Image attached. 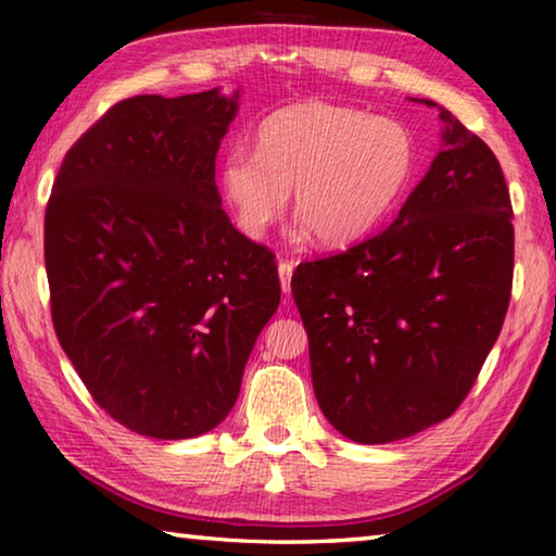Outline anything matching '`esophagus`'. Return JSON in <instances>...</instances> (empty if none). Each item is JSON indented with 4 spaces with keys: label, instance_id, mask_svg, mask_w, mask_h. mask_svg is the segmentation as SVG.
I'll list each match as a JSON object with an SVG mask.
<instances>
[{
    "label": "esophagus",
    "instance_id": "obj_1",
    "mask_svg": "<svg viewBox=\"0 0 556 556\" xmlns=\"http://www.w3.org/2000/svg\"><path fill=\"white\" fill-rule=\"evenodd\" d=\"M291 271H294V265L291 262H279V281H281V291H285V296L291 294Z\"/></svg>",
    "mask_w": 556,
    "mask_h": 556
}]
</instances>
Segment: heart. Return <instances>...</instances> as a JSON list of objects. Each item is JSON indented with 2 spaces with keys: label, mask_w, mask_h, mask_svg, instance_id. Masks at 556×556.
Listing matches in <instances>:
<instances>
[{
  "label": "heart",
  "mask_w": 556,
  "mask_h": 556,
  "mask_svg": "<svg viewBox=\"0 0 556 556\" xmlns=\"http://www.w3.org/2000/svg\"><path fill=\"white\" fill-rule=\"evenodd\" d=\"M414 172L417 144L407 125L308 100L262 119L257 152L230 147L220 188L250 238L279 220L294 191L299 232H314L324 248H345L397 208Z\"/></svg>",
  "instance_id": "obj_1"
}]
</instances>
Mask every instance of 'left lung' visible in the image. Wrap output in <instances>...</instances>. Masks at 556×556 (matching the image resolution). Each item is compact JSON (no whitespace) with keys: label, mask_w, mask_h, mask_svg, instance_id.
Masks as SVG:
<instances>
[{"label":"left lung","mask_w":556,"mask_h":556,"mask_svg":"<svg viewBox=\"0 0 556 556\" xmlns=\"http://www.w3.org/2000/svg\"><path fill=\"white\" fill-rule=\"evenodd\" d=\"M441 152L388 230L299 265L291 294L324 417L357 444L439 425L473 388L510 304L515 230L503 168L434 100Z\"/></svg>","instance_id":"1"}]
</instances>
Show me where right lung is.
<instances>
[{
	"label": "right lung",
	"mask_w": 556,
	"mask_h": 556,
	"mask_svg": "<svg viewBox=\"0 0 556 556\" xmlns=\"http://www.w3.org/2000/svg\"><path fill=\"white\" fill-rule=\"evenodd\" d=\"M240 90L137 96L65 154L46 205L55 336L92 397L154 439L228 417L281 296L275 255L223 211L215 154Z\"/></svg>",
	"instance_id": "right-lung-1"
}]
</instances>
